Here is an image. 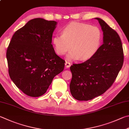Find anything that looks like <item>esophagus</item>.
I'll return each instance as SVG.
<instances>
[{"instance_id": "34e87169", "label": "esophagus", "mask_w": 129, "mask_h": 129, "mask_svg": "<svg viewBox=\"0 0 129 129\" xmlns=\"http://www.w3.org/2000/svg\"><path fill=\"white\" fill-rule=\"evenodd\" d=\"M71 63L69 62L68 61H66L65 62V66L66 68H69L71 67Z\"/></svg>"}]
</instances>
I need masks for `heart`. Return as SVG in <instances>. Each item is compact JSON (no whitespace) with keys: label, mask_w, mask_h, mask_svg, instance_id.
Returning a JSON list of instances; mask_svg holds the SVG:
<instances>
[{"label":"heart","mask_w":129,"mask_h":129,"mask_svg":"<svg viewBox=\"0 0 129 129\" xmlns=\"http://www.w3.org/2000/svg\"><path fill=\"white\" fill-rule=\"evenodd\" d=\"M102 32L98 27L80 22H71L62 30V35H55L52 41L58 55H67L69 60H87L92 57L99 49Z\"/></svg>","instance_id":"obj_1"}]
</instances>
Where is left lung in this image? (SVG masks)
<instances>
[{"label":"left lung","instance_id":"8db88e82","mask_svg":"<svg viewBox=\"0 0 129 129\" xmlns=\"http://www.w3.org/2000/svg\"><path fill=\"white\" fill-rule=\"evenodd\" d=\"M95 18L103 31V44L90 59L70 68V90L73 97L79 101L104 93L113 83L123 63L122 44L117 33L101 18Z\"/></svg>","mask_w":129,"mask_h":129}]
</instances>
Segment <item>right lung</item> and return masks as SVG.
<instances>
[{"instance_id": "right-lung-1", "label": "right lung", "mask_w": 129, "mask_h": 129, "mask_svg": "<svg viewBox=\"0 0 129 129\" xmlns=\"http://www.w3.org/2000/svg\"><path fill=\"white\" fill-rule=\"evenodd\" d=\"M57 22L41 18L30 20L12 36L7 50L12 81L29 96L43 95L54 77L63 71L65 61L52 43Z\"/></svg>"}]
</instances>
